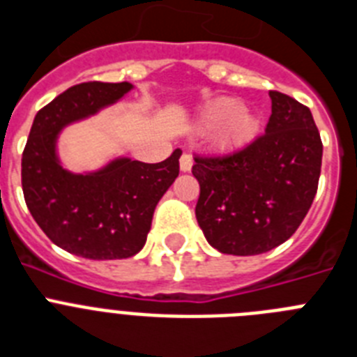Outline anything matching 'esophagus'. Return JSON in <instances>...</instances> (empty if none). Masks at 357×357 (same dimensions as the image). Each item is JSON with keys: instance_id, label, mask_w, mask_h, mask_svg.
I'll return each instance as SVG.
<instances>
[{"instance_id": "esophagus-1", "label": "esophagus", "mask_w": 357, "mask_h": 357, "mask_svg": "<svg viewBox=\"0 0 357 357\" xmlns=\"http://www.w3.org/2000/svg\"><path fill=\"white\" fill-rule=\"evenodd\" d=\"M191 166H193V159L188 153H182L181 157V172H191Z\"/></svg>"}]
</instances>
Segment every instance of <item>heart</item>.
I'll return each instance as SVG.
<instances>
[{"mask_svg":"<svg viewBox=\"0 0 357 357\" xmlns=\"http://www.w3.org/2000/svg\"><path fill=\"white\" fill-rule=\"evenodd\" d=\"M200 123L206 128H218L220 146H239L254 137L257 132V119L247 109H241L239 102L232 98H220L211 103L200 116Z\"/></svg>","mask_w":357,"mask_h":357,"instance_id":"1","label":"heart"}]
</instances>
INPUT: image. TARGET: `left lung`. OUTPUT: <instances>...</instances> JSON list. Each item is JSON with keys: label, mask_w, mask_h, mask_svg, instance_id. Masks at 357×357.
I'll return each mask as SVG.
<instances>
[{"label": "left lung", "mask_w": 357, "mask_h": 357, "mask_svg": "<svg viewBox=\"0 0 357 357\" xmlns=\"http://www.w3.org/2000/svg\"><path fill=\"white\" fill-rule=\"evenodd\" d=\"M264 134L227 155L195 157L200 184L198 225L222 254L257 255L293 236L313 204L321 139L313 114L288 94L270 91Z\"/></svg>", "instance_id": "left-lung-1"}]
</instances>
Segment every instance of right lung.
I'll list each match as a JSON object with an SVG mask.
<instances>
[{
  "instance_id": "add662e5",
  "label": "right lung",
  "mask_w": 357,
  "mask_h": 357,
  "mask_svg": "<svg viewBox=\"0 0 357 357\" xmlns=\"http://www.w3.org/2000/svg\"><path fill=\"white\" fill-rule=\"evenodd\" d=\"M134 89L128 82H85L37 112L21 162L26 206L56 247L85 259H127L146 243L157 204L178 176L176 148L162 162L116 157L96 172L73 173L56 151L59 134Z\"/></svg>"
}]
</instances>
